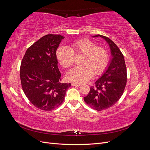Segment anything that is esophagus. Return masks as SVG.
<instances>
[{
  "label": "esophagus",
  "mask_w": 150,
  "mask_h": 150,
  "mask_svg": "<svg viewBox=\"0 0 150 150\" xmlns=\"http://www.w3.org/2000/svg\"><path fill=\"white\" fill-rule=\"evenodd\" d=\"M71 85H72V86H81L80 84H76V83H71Z\"/></svg>",
  "instance_id": "34e87169"
}]
</instances>
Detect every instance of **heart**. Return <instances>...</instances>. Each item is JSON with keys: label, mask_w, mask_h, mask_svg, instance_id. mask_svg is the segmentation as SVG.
<instances>
[{"label": "heart", "mask_w": 150, "mask_h": 150, "mask_svg": "<svg viewBox=\"0 0 150 150\" xmlns=\"http://www.w3.org/2000/svg\"><path fill=\"white\" fill-rule=\"evenodd\" d=\"M83 54L79 66L72 68L67 72L66 79L75 83H84L92 78L93 74H101L109 62V55L103 47L88 39H81L70 44L69 47H59L56 56L63 67H71L74 63V55Z\"/></svg>", "instance_id": "1"}]
</instances>
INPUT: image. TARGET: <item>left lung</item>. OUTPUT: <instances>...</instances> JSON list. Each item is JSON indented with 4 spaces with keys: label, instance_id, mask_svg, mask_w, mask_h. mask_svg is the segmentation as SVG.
Here are the masks:
<instances>
[{
    "label": "left lung",
    "instance_id": "obj_1",
    "mask_svg": "<svg viewBox=\"0 0 150 150\" xmlns=\"http://www.w3.org/2000/svg\"><path fill=\"white\" fill-rule=\"evenodd\" d=\"M101 37L110 45L112 59L106 72L91 86L87 96L84 98L86 104L98 111L106 110L118 101L123 94L127 82V70L123 54L115 42L106 36Z\"/></svg>",
    "mask_w": 150,
    "mask_h": 150
}]
</instances>
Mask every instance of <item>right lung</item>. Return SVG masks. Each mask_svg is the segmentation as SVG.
I'll use <instances>...</instances> for the list:
<instances>
[{
	"instance_id": "right-lung-1",
	"label": "right lung",
	"mask_w": 150,
	"mask_h": 150,
	"mask_svg": "<svg viewBox=\"0 0 150 150\" xmlns=\"http://www.w3.org/2000/svg\"><path fill=\"white\" fill-rule=\"evenodd\" d=\"M64 37L47 34L27 50L20 67L22 89L30 102L43 111H51L64 101L71 83H61L56 52Z\"/></svg>"
}]
</instances>
